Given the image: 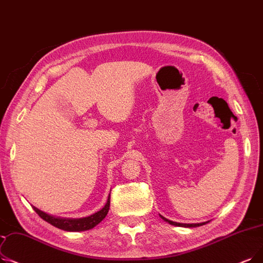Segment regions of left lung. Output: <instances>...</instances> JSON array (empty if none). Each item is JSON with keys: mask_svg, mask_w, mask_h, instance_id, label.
Segmentation results:
<instances>
[{"mask_svg": "<svg viewBox=\"0 0 263 263\" xmlns=\"http://www.w3.org/2000/svg\"><path fill=\"white\" fill-rule=\"evenodd\" d=\"M160 216H161V215H160ZM161 218L164 219L165 221H167L170 224L177 226V227H186V228H196V227H200V226H203L205 223H208V222H202V223H179V222H175V221H171V220L164 218L163 216H161Z\"/></svg>", "mask_w": 263, "mask_h": 263, "instance_id": "obj_1", "label": "left lung"}]
</instances>
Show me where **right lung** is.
Segmentation results:
<instances>
[{
    "label": "right lung",
    "instance_id": "obj_1",
    "mask_svg": "<svg viewBox=\"0 0 263 263\" xmlns=\"http://www.w3.org/2000/svg\"><path fill=\"white\" fill-rule=\"evenodd\" d=\"M109 206H110V195L107 199L105 206L101 211H99L98 213L91 215L89 217H86V218H79V219L55 218V217H52L46 213H44V212L37 210L36 208L33 206V209L37 213V215L41 217L42 219L52 224L53 227L58 228V229H61L64 231H85V230L92 229L93 227H96L98 223H100L102 220H103L108 213Z\"/></svg>",
    "mask_w": 263,
    "mask_h": 263
}]
</instances>
